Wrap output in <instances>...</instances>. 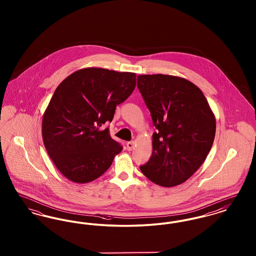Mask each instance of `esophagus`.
I'll return each instance as SVG.
<instances>
[{"label":"esophagus","instance_id":"34e87169","mask_svg":"<svg viewBox=\"0 0 256 256\" xmlns=\"http://www.w3.org/2000/svg\"><path fill=\"white\" fill-rule=\"evenodd\" d=\"M134 146H135V143H134V141L126 143V148H128V150H132L134 148Z\"/></svg>","mask_w":256,"mask_h":256}]
</instances>
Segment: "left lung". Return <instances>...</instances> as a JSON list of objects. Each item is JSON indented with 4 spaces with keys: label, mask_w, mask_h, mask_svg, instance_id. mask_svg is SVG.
Returning <instances> with one entry per match:
<instances>
[{
    "label": "left lung",
    "mask_w": 256,
    "mask_h": 256,
    "mask_svg": "<svg viewBox=\"0 0 256 256\" xmlns=\"http://www.w3.org/2000/svg\"><path fill=\"white\" fill-rule=\"evenodd\" d=\"M137 87L158 130L152 156L140 170L160 186L180 185L206 158L215 138V116L202 90L182 78L140 74Z\"/></svg>",
    "instance_id": "8db88e82"
}]
</instances>
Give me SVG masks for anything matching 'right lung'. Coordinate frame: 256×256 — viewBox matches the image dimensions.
<instances>
[{
  "mask_svg": "<svg viewBox=\"0 0 256 256\" xmlns=\"http://www.w3.org/2000/svg\"><path fill=\"white\" fill-rule=\"evenodd\" d=\"M136 74L84 68L67 76L50 100L42 137L61 174L76 183L95 180L111 166L122 146L100 130L111 122L116 106L134 92Z\"/></svg>",
  "mask_w": 256,
  "mask_h": 256,
  "instance_id": "obj_1",
  "label": "right lung"
}]
</instances>
